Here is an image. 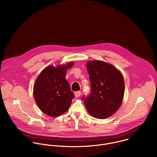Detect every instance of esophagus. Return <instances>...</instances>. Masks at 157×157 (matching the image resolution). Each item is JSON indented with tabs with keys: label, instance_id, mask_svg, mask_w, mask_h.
<instances>
[{
	"label": "esophagus",
	"instance_id": "esophagus-1",
	"mask_svg": "<svg viewBox=\"0 0 157 157\" xmlns=\"http://www.w3.org/2000/svg\"><path fill=\"white\" fill-rule=\"evenodd\" d=\"M74 94H75V97H80V94H81V92H80V91L75 92H74Z\"/></svg>",
	"mask_w": 157,
	"mask_h": 157
}]
</instances>
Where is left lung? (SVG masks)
<instances>
[{
  "label": "left lung",
  "mask_w": 157,
  "mask_h": 157,
  "mask_svg": "<svg viewBox=\"0 0 157 157\" xmlns=\"http://www.w3.org/2000/svg\"><path fill=\"white\" fill-rule=\"evenodd\" d=\"M86 67L91 90L89 95L82 98L90 115L100 119L108 118L121 105L124 94L123 77L116 67L105 62L90 61Z\"/></svg>",
  "instance_id": "left-lung-1"
}]
</instances>
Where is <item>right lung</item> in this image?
Returning <instances> with one entry per match:
<instances>
[{
	"instance_id": "add662e5",
	"label": "right lung",
	"mask_w": 157,
	"mask_h": 157,
	"mask_svg": "<svg viewBox=\"0 0 157 157\" xmlns=\"http://www.w3.org/2000/svg\"><path fill=\"white\" fill-rule=\"evenodd\" d=\"M74 62L57 67L48 66L40 72L34 85L36 104L45 114L52 117L67 112L74 98L69 84L65 78L68 69Z\"/></svg>"
}]
</instances>
